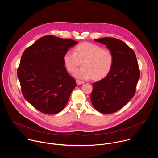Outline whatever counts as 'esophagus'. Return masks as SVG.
I'll return each instance as SVG.
<instances>
[{
  "instance_id": "34e87169",
  "label": "esophagus",
  "mask_w": 158,
  "mask_h": 158,
  "mask_svg": "<svg viewBox=\"0 0 158 158\" xmlns=\"http://www.w3.org/2000/svg\"><path fill=\"white\" fill-rule=\"evenodd\" d=\"M76 83H77V85H83V84L85 83L84 81H81V80H76Z\"/></svg>"
}]
</instances>
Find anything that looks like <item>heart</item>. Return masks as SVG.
<instances>
[{
	"label": "heart",
	"mask_w": 158,
	"mask_h": 158,
	"mask_svg": "<svg viewBox=\"0 0 158 158\" xmlns=\"http://www.w3.org/2000/svg\"><path fill=\"white\" fill-rule=\"evenodd\" d=\"M64 63L69 72H73L81 63V68L73 73L78 78L99 81L110 73L113 65V55L107 48L90 43H83L77 45L74 52L68 51L64 56Z\"/></svg>",
	"instance_id": "obj_1"
}]
</instances>
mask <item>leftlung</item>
<instances>
[{
  "mask_svg": "<svg viewBox=\"0 0 158 158\" xmlns=\"http://www.w3.org/2000/svg\"><path fill=\"white\" fill-rule=\"evenodd\" d=\"M95 41L106 45L113 54L114 61L108 76L93 83L90 100L98 111L115 113L127 105L135 94L140 77L135 53L116 38L107 37Z\"/></svg>",
  "mask_w": 158,
  "mask_h": 158,
  "instance_id": "left-lung-1",
  "label": "left lung"
}]
</instances>
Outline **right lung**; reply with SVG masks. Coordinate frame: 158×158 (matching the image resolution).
<instances>
[{
  "mask_svg": "<svg viewBox=\"0 0 158 158\" xmlns=\"http://www.w3.org/2000/svg\"><path fill=\"white\" fill-rule=\"evenodd\" d=\"M78 43L47 35L23 52L18 77L23 97L40 112L57 114L67 105L77 83L68 73L63 58Z\"/></svg>",
  "mask_w": 158,
  "mask_h": 158,
  "instance_id": "1",
  "label": "right lung"
}]
</instances>
